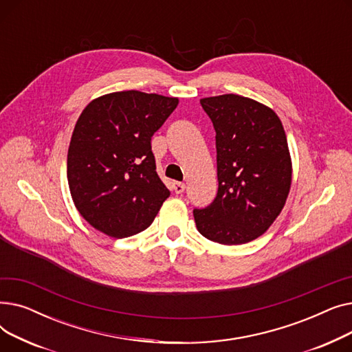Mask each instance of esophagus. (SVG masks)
<instances>
[{"label": "esophagus", "instance_id": "esophagus-1", "mask_svg": "<svg viewBox=\"0 0 352 352\" xmlns=\"http://www.w3.org/2000/svg\"><path fill=\"white\" fill-rule=\"evenodd\" d=\"M173 190L175 194H182L184 191H186V184L182 182H174L173 184Z\"/></svg>", "mask_w": 352, "mask_h": 352}]
</instances>
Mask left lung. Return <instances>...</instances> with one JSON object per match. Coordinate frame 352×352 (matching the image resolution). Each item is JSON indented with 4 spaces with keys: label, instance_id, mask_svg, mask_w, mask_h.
<instances>
[{
    "label": "left lung",
    "instance_id": "obj_1",
    "mask_svg": "<svg viewBox=\"0 0 352 352\" xmlns=\"http://www.w3.org/2000/svg\"><path fill=\"white\" fill-rule=\"evenodd\" d=\"M215 129L218 191L194 208L201 235L238 245L263 235L283 211L291 187L284 126L274 111L235 94L202 98Z\"/></svg>",
    "mask_w": 352,
    "mask_h": 352
}]
</instances>
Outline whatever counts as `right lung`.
I'll use <instances>...</instances> for the list:
<instances>
[{"mask_svg": "<svg viewBox=\"0 0 352 352\" xmlns=\"http://www.w3.org/2000/svg\"><path fill=\"white\" fill-rule=\"evenodd\" d=\"M177 98L121 91L91 101L71 137L67 178L74 204L96 230L131 236L153 224L170 197L155 171L151 137Z\"/></svg>", "mask_w": 352, "mask_h": 352, "instance_id": "add662e5", "label": "right lung"}]
</instances>
